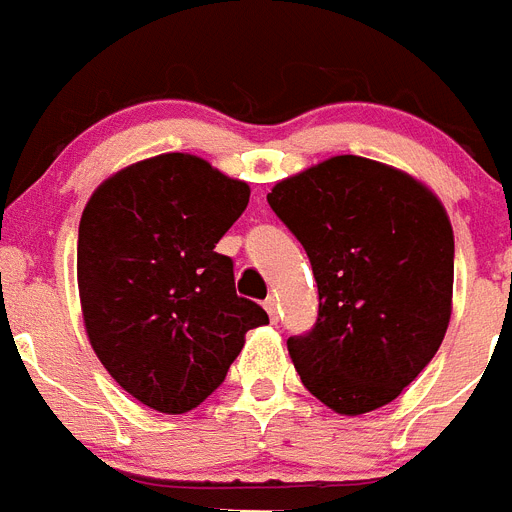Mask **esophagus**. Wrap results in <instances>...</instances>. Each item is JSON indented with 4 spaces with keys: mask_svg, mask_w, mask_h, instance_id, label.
<instances>
[{
    "mask_svg": "<svg viewBox=\"0 0 512 512\" xmlns=\"http://www.w3.org/2000/svg\"><path fill=\"white\" fill-rule=\"evenodd\" d=\"M264 308H266V314H269V319H272V322H277V311H280V303H277V298H274V295H269V298H266Z\"/></svg>",
    "mask_w": 512,
    "mask_h": 512,
    "instance_id": "34e87169",
    "label": "esophagus"
}]
</instances>
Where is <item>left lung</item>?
I'll list each match as a JSON object with an SVG mask.
<instances>
[{"instance_id": "8db88e82", "label": "left lung", "mask_w": 512, "mask_h": 512, "mask_svg": "<svg viewBox=\"0 0 512 512\" xmlns=\"http://www.w3.org/2000/svg\"><path fill=\"white\" fill-rule=\"evenodd\" d=\"M306 248L319 319L287 350L340 416L392 403L424 371L453 314V225L437 193L390 164L342 154L266 196Z\"/></svg>"}]
</instances>
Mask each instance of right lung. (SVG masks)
Instances as JSON below:
<instances>
[{"mask_svg":"<svg viewBox=\"0 0 512 512\" xmlns=\"http://www.w3.org/2000/svg\"><path fill=\"white\" fill-rule=\"evenodd\" d=\"M251 188L193 154L128 164L91 193L78 227V293L91 348L122 390L188 413L225 382L246 332L269 324L238 298L217 243Z\"/></svg>","mask_w":512,"mask_h":512,"instance_id":"add662e5","label":"right lung"}]
</instances>
